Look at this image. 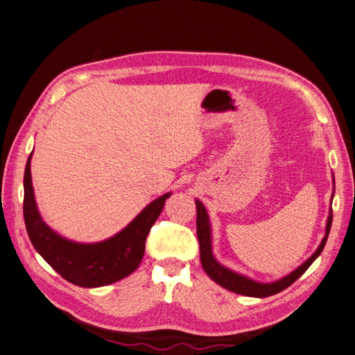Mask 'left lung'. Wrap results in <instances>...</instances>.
Masks as SVG:
<instances>
[{
    "instance_id": "8db88e82",
    "label": "left lung",
    "mask_w": 355,
    "mask_h": 355,
    "mask_svg": "<svg viewBox=\"0 0 355 355\" xmlns=\"http://www.w3.org/2000/svg\"><path fill=\"white\" fill-rule=\"evenodd\" d=\"M333 184H335V177H333ZM335 189V187H333ZM333 196H335V190L331 193V200ZM196 204V234L199 239V251H200V263L202 268L207 272V275L217 282L218 286L223 288H226L229 291H234L236 295L242 296H250V297H268L272 295H277V293L286 290L288 286H291L297 278H300L305 270L312 265L313 260H315L326 245L329 234H330V227H331V220H333V212L331 208L329 211V217L326 223V235L321 239V244L315 250V252L306 260L303 261L300 266H297L295 270L290 272L288 275L282 277L277 281H270V282H260L254 281L252 278L242 275L239 272H235L229 269L227 266L221 265V263L214 257V252H212V230H211V221L208 211L205 209L204 204L199 199H195Z\"/></svg>"
}]
</instances>
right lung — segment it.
<instances>
[{
  "label": "right lung",
  "instance_id": "1",
  "mask_svg": "<svg viewBox=\"0 0 355 355\" xmlns=\"http://www.w3.org/2000/svg\"><path fill=\"white\" fill-rule=\"evenodd\" d=\"M29 155L24 177V218L34 248L60 277L78 287L95 288L113 284L130 275L144 256L146 239L151 226L164 209L171 191L159 196L121 229L99 242H76L50 229L37 208Z\"/></svg>",
  "mask_w": 355,
  "mask_h": 355
}]
</instances>
